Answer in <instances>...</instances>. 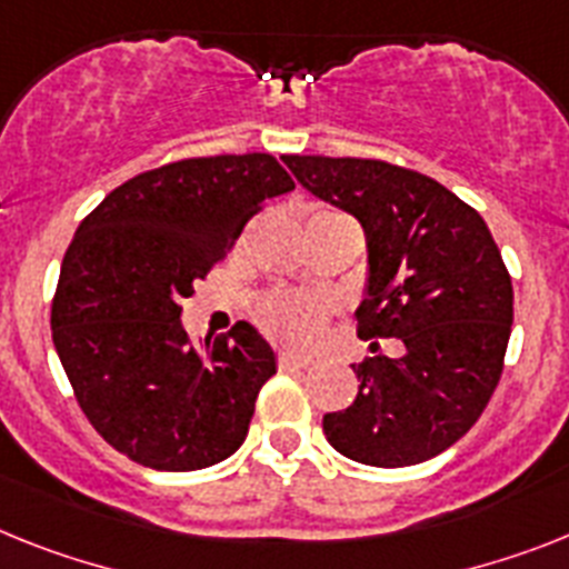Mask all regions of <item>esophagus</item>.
<instances>
[{
  "label": "esophagus",
  "instance_id": "obj_1",
  "mask_svg": "<svg viewBox=\"0 0 569 569\" xmlns=\"http://www.w3.org/2000/svg\"><path fill=\"white\" fill-rule=\"evenodd\" d=\"M277 365H280V370H307L309 358L295 356V352H280Z\"/></svg>",
  "mask_w": 569,
  "mask_h": 569
}]
</instances>
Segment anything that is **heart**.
I'll use <instances>...</instances> for the list:
<instances>
[{
	"label": "heart",
	"mask_w": 569,
	"mask_h": 569,
	"mask_svg": "<svg viewBox=\"0 0 569 569\" xmlns=\"http://www.w3.org/2000/svg\"><path fill=\"white\" fill-rule=\"evenodd\" d=\"M321 300L307 295H277L262 303V327L289 347H312L323 332Z\"/></svg>",
	"instance_id": "obj_1"
}]
</instances>
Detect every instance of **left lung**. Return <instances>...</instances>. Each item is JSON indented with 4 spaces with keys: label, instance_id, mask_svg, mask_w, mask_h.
Here are the masks:
<instances>
[{
    "label": "left lung",
    "instance_id": "left-lung-1",
    "mask_svg": "<svg viewBox=\"0 0 569 569\" xmlns=\"http://www.w3.org/2000/svg\"><path fill=\"white\" fill-rule=\"evenodd\" d=\"M295 179L361 222L358 336L402 356L352 365L358 396L323 417L338 455L402 469L451 448L489 405L512 332V277L483 217L431 176L376 159L283 156Z\"/></svg>",
    "mask_w": 569,
    "mask_h": 569
}]
</instances>
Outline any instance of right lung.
<instances>
[{
	"instance_id": "add662e5",
	"label": "right lung",
	"mask_w": 569,
	"mask_h": 569,
	"mask_svg": "<svg viewBox=\"0 0 569 569\" xmlns=\"http://www.w3.org/2000/svg\"><path fill=\"white\" fill-rule=\"evenodd\" d=\"M289 190L292 176L269 152L184 159L123 181L80 222L51 338L86 419L114 451L156 471H196L246 442L274 350L246 321L196 347L181 300L262 202Z\"/></svg>"
}]
</instances>
